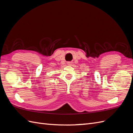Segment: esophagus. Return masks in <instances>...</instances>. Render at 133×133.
<instances>
[{
    "label": "esophagus",
    "mask_w": 133,
    "mask_h": 133,
    "mask_svg": "<svg viewBox=\"0 0 133 133\" xmlns=\"http://www.w3.org/2000/svg\"><path fill=\"white\" fill-rule=\"evenodd\" d=\"M71 64H72V62H68V65H71Z\"/></svg>",
    "instance_id": "obj_1"
}]
</instances>
